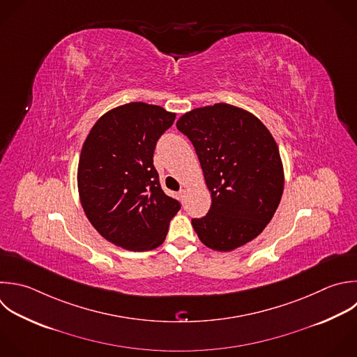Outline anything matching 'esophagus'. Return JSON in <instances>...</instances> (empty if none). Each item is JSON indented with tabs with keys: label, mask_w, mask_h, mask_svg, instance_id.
Masks as SVG:
<instances>
[{
	"label": "esophagus",
	"mask_w": 357,
	"mask_h": 357,
	"mask_svg": "<svg viewBox=\"0 0 357 357\" xmlns=\"http://www.w3.org/2000/svg\"><path fill=\"white\" fill-rule=\"evenodd\" d=\"M178 197H180V198H181V199H183V201H184V198H185V197H187V190H184V188H181V190H180V191H178Z\"/></svg>",
	"instance_id": "esophagus-1"
}]
</instances>
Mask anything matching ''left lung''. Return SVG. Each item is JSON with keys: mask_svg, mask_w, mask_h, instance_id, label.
<instances>
[{"mask_svg": "<svg viewBox=\"0 0 357 357\" xmlns=\"http://www.w3.org/2000/svg\"><path fill=\"white\" fill-rule=\"evenodd\" d=\"M177 128L199 159L212 205L192 219L209 248L231 251L255 238L271 222L283 192V166L268 128L240 107L216 103L183 114Z\"/></svg>", "mask_w": 357, "mask_h": 357, "instance_id": "8db88e82", "label": "left lung"}]
</instances>
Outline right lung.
I'll return each instance as SVG.
<instances>
[{
  "instance_id": "add662e5",
  "label": "right lung",
  "mask_w": 357,
  "mask_h": 357,
  "mask_svg": "<svg viewBox=\"0 0 357 357\" xmlns=\"http://www.w3.org/2000/svg\"><path fill=\"white\" fill-rule=\"evenodd\" d=\"M176 114L132 102L103 114L86 137L78 165V191L92 226L130 251L159 247L180 202L166 195L153 166L158 139Z\"/></svg>"
}]
</instances>
